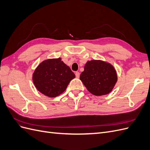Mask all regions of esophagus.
<instances>
[{"label":"esophagus","mask_w":150,"mask_h":150,"mask_svg":"<svg viewBox=\"0 0 150 150\" xmlns=\"http://www.w3.org/2000/svg\"><path fill=\"white\" fill-rule=\"evenodd\" d=\"M75 75H76V77L77 78H79V76H80V73L79 72H75Z\"/></svg>","instance_id":"34e87169"}]
</instances>
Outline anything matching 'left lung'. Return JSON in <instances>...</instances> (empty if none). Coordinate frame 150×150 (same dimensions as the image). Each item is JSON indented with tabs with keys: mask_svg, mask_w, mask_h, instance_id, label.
<instances>
[{
	"mask_svg": "<svg viewBox=\"0 0 150 150\" xmlns=\"http://www.w3.org/2000/svg\"><path fill=\"white\" fill-rule=\"evenodd\" d=\"M84 69L80 80L91 93L99 96L112 91L117 76L115 68L110 63L102 60L88 61Z\"/></svg>",
	"mask_w": 150,
	"mask_h": 150,
	"instance_id": "obj_1",
	"label": "left lung"
}]
</instances>
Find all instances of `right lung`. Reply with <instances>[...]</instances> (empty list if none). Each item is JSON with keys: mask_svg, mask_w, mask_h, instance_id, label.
I'll list each match as a JSON object with an SVG mask.
<instances>
[{"mask_svg": "<svg viewBox=\"0 0 150 150\" xmlns=\"http://www.w3.org/2000/svg\"><path fill=\"white\" fill-rule=\"evenodd\" d=\"M75 74L61 58L48 59L41 62L33 74L35 87L50 98L56 97L66 89Z\"/></svg>", "mask_w": 150, "mask_h": 150, "instance_id": "1", "label": "right lung"}]
</instances>
